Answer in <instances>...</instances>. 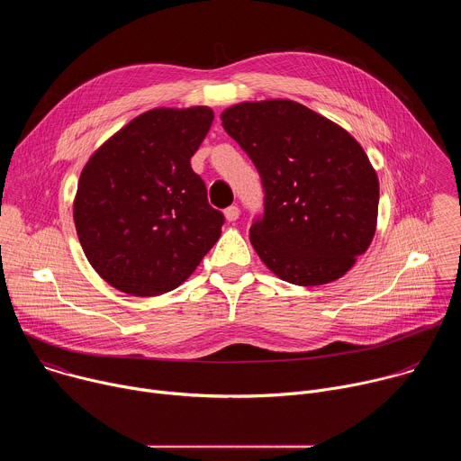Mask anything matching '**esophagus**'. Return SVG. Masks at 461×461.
Wrapping results in <instances>:
<instances>
[{"label":"esophagus","mask_w":461,"mask_h":461,"mask_svg":"<svg viewBox=\"0 0 461 461\" xmlns=\"http://www.w3.org/2000/svg\"><path fill=\"white\" fill-rule=\"evenodd\" d=\"M239 213H240V210L237 206H230L224 210V217L228 222H235L239 219Z\"/></svg>","instance_id":"1"}]
</instances>
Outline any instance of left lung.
<instances>
[{
	"mask_svg": "<svg viewBox=\"0 0 461 461\" xmlns=\"http://www.w3.org/2000/svg\"><path fill=\"white\" fill-rule=\"evenodd\" d=\"M221 120L267 193L265 213L249 228L260 260L297 286L343 277L377 226L379 180L359 142L294 100L242 102Z\"/></svg>",
	"mask_w": 461,
	"mask_h": 461,
	"instance_id": "left-lung-1",
	"label": "left lung"
}]
</instances>
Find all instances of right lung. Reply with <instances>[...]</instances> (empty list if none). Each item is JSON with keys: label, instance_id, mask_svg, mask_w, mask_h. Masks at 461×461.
<instances>
[{"label": "right lung", "instance_id": "1", "mask_svg": "<svg viewBox=\"0 0 461 461\" xmlns=\"http://www.w3.org/2000/svg\"><path fill=\"white\" fill-rule=\"evenodd\" d=\"M213 122L206 105L157 107L105 140L82 169L75 226L113 288L155 297L178 288L221 237L224 215L191 169Z\"/></svg>", "mask_w": 461, "mask_h": 461}]
</instances>
